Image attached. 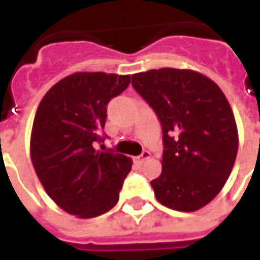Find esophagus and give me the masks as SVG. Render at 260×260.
Listing matches in <instances>:
<instances>
[{
    "mask_svg": "<svg viewBox=\"0 0 260 260\" xmlns=\"http://www.w3.org/2000/svg\"><path fill=\"white\" fill-rule=\"evenodd\" d=\"M149 158H150V153L147 151V150H145V151H143L142 154L136 157V159H138L139 162H143V161H146V159H149Z\"/></svg>",
    "mask_w": 260,
    "mask_h": 260,
    "instance_id": "obj_1",
    "label": "esophagus"
}]
</instances>
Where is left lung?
Listing matches in <instances>:
<instances>
[{"label": "left lung", "instance_id": "8db88e82", "mask_svg": "<svg viewBox=\"0 0 260 260\" xmlns=\"http://www.w3.org/2000/svg\"><path fill=\"white\" fill-rule=\"evenodd\" d=\"M132 85L162 126L155 199L175 211H199L223 189L237 157V124L226 96L208 77L186 69L138 73Z\"/></svg>", "mask_w": 260, "mask_h": 260}]
</instances>
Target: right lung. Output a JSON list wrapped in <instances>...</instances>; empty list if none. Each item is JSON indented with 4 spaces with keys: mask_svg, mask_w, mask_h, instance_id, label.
I'll list each match as a JSON object with an SVG mask.
<instances>
[{
    "mask_svg": "<svg viewBox=\"0 0 260 260\" xmlns=\"http://www.w3.org/2000/svg\"><path fill=\"white\" fill-rule=\"evenodd\" d=\"M131 76L80 71L56 82L38 105L30 155L42 187L57 207L89 219L120 199L132 159L99 151L107 103L129 85Z\"/></svg>",
    "mask_w": 260,
    "mask_h": 260,
    "instance_id": "1",
    "label": "right lung"
}]
</instances>
